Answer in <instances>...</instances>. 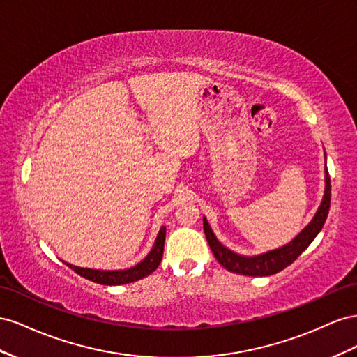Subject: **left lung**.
Masks as SVG:
<instances>
[{"label": "left lung", "instance_id": "8db88e82", "mask_svg": "<svg viewBox=\"0 0 357 357\" xmlns=\"http://www.w3.org/2000/svg\"><path fill=\"white\" fill-rule=\"evenodd\" d=\"M324 173V195L317 212H315V215L308 222V226L305 227L296 238H293L289 243L280 248L257 254V256H242V254H238L229 250L227 247H224L217 239V236L213 235L208 220L203 217V230H205V235L213 256H215L221 266L230 272L248 275V277H268V275H273L282 271L284 268H287L289 264L296 260L301 254L308 248L314 238L319 235L320 230L323 229L326 218H328L331 206V178L328 167L326 166Z\"/></svg>", "mask_w": 357, "mask_h": 357}]
</instances>
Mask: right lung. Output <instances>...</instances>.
I'll list each match as a JSON object with an SVG mask.
<instances>
[{
	"label": "right lung",
	"mask_w": 357,
	"mask_h": 357,
	"mask_svg": "<svg viewBox=\"0 0 357 357\" xmlns=\"http://www.w3.org/2000/svg\"><path fill=\"white\" fill-rule=\"evenodd\" d=\"M165 239H166V227L161 226L158 235L155 238L154 245H152L148 256L140 260L137 264L127 269L119 271H100V269H89V268H79L75 264L66 263L70 269H73L80 277H84L89 281H94L105 286H119V284L135 282L142 278L148 277L149 273L154 272L162 259V251H165Z\"/></svg>",
	"instance_id": "1"
}]
</instances>
